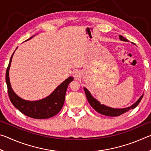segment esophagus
Returning a JSON list of instances; mask_svg holds the SVG:
<instances>
[{
	"mask_svg": "<svg viewBox=\"0 0 151 151\" xmlns=\"http://www.w3.org/2000/svg\"><path fill=\"white\" fill-rule=\"evenodd\" d=\"M73 76L75 79H78L81 77V73L79 70H75L73 72Z\"/></svg>",
	"mask_w": 151,
	"mask_h": 151,
	"instance_id": "esophagus-1",
	"label": "esophagus"
}]
</instances>
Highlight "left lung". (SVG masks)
Listing matches in <instances>:
<instances>
[{
    "label": "left lung",
    "instance_id": "left-lung-1",
    "mask_svg": "<svg viewBox=\"0 0 151 151\" xmlns=\"http://www.w3.org/2000/svg\"><path fill=\"white\" fill-rule=\"evenodd\" d=\"M119 39L121 40H122V41H128L127 39H125V38H124L121 35H119ZM84 90H85L86 98H87V100L88 101L89 104H91V106L93 107V108L95 110L96 112H99L100 114H103V115L109 116H118L121 115V114L124 113V112L129 111L130 109H134L135 107L139 104L143 96V95H142L136 103L132 104V105H131V106L127 107V108L120 109H113V108H111V107L104 106V104H101L99 101H97L92 96L91 93H89V91L87 90V89L86 88H84Z\"/></svg>",
    "mask_w": 151,
    "mask_h": 151
}]
</instances>
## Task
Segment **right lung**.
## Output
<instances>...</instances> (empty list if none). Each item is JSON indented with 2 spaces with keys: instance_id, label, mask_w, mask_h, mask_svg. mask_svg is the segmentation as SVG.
Wrapping results in <instances>:
<instances>
[{
  "instance_id": "1",
  "label": "right lung",
  "mask_w": 151,
  "mask_h": 151,
  "mask_svg": "<svg viewBox=\"0 0 151 151\" xmlns=\"http://www.w3.org/2000/svg\"><path fill=\"white\" fill-rule=\"evenodd\" d=\"M13 55L14 53L11 56L6 72V83L8 88V94L12 104L22 114L30 118L45 119L56 115L63 108L66 90L69 83L73 81V77L70 76L66 79L47 98L37 101L23 100L12 91L9 81V68Z\"/></svg>"
}]
</instances>
